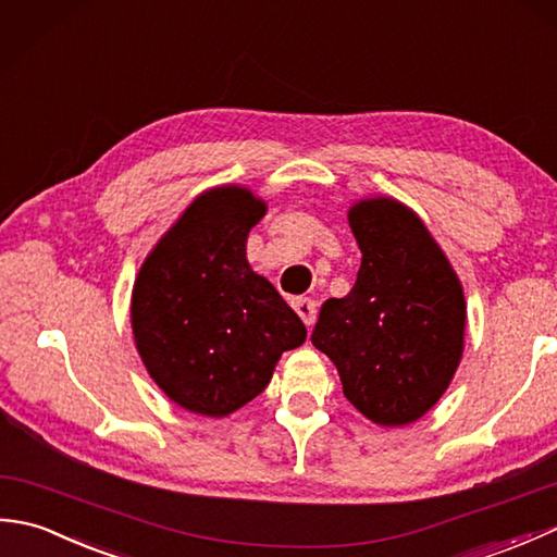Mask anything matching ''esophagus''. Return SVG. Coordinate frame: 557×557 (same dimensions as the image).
Segmentation results:
<instances>
[{"instance_id": "1", "label": "esophagus", "mask_w": 557, "mask_h": 557, "mask_svg": "<svg viewBox=\"0 0 557 557\" xmlns=\"http://www.w3.org/2000/svg\"><path fill=\"white\" fill-rule=\"evenodd\" d=\"M292 306H294V311L299 313L301 321L306 323V327H311L315 323V301L313 299L299 297V299L292 301Z\"/></svg>"}]
</instances>
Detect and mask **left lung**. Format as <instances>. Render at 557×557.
I'll list each match as a JSON object with an SVG mask.
<instances>
[{
  "mask_svg": "<svg viewBox=\"0 0 557 557\" xmlns=\"http://www.w3.org/2000/svg\"><path fill=\"white\" fill-rule=\"evenodd\" d=\"M361 248L351 292L327 299L311 342L337 366L345 397L366 419H421L459 366L467 306L461 285L423 222L393 198L349 210Z\"/></svg>",
  "mask_w": 557,
  "mask_h": 557,
  "instance_id": "left-lung-1",
  "label": "left lung"
}]
</instances>
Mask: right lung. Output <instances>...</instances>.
<instances>
[{
	"mask_svg": "<svg viewBox=\"0 0 557 557\" xmlns=\"http://www.w3.org/2000/svg\"><path fill=\"white\" fill-rule=\"evenodd\" d=\"M265 203L242 186L198 196L138 272L132 325L152 381L176 405L227 417L263 393L306 327L246 260Z\"/></svg>",
	"mask_w": 557,
	"mask_h": 557,
	"instance_id": "right-lung-1",
	"label": "right lung"
}]
</instances>
